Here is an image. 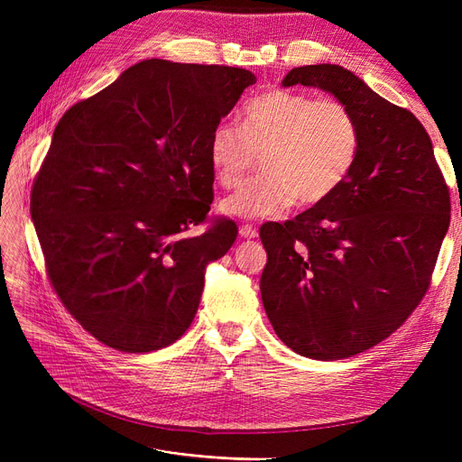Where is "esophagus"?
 Here are the masks:
<instances>
[{
	"instance_id": "1",
	"label": "esophagus",
	"mask_w": 462,
	"mask_h": 462,
	"mask_svg": "<svg viewBox=\"0 0 462 462\" xmlns=\"http://www.w3.org/2000/svg\"><path fill=\"white\" fill-rule=\"evenodd\" d=\"M239 235L243 236V239H254V236H258V231L253 227V226H241V229H239Z\"/></svg>"
}]
</instances>
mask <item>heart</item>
<instances>
[{
  "mask_svg": "<svg viewBox=\"0 0 462 462\" xmlns=\"http://www.w3.org/2000/svg\"><path fill=\"white\" fill-rule=\"evenodd\" d=\"M362 133L353 109L337 97L270 90L243 107L241 129L221 123L212 131L208 158L223 189L241 183L262 156V179L221 202L227 216L277 217L291 206L328 200L351 175Z\"/></svg>",
  "mask_w": 462,
  "mask_h": 462,
  "instance_id": "heart-1",
  "label": "heart"
}]
</instances>
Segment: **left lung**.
<instances>
[{
	"instance_id": "obj_1",
	"label": "left lung",
	"mask_w": 462,
	"mask_h": 462,
	"mask_svg": "<svg viewBox=\"0 0 462 462\" xmlns=\"http://www.w3.org/2000/svg\"><path fill=\"white\" fill-rule=\"evenodd\" d=\"M282 85L333 94L353 109L362 143L333 197L260 227L262 302L297 355L348 358L389 337L426 295L449 229V189L422 123L355 73L304 65Z\"/></svg>"
}]
</instances>
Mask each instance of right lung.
Listing matches in <instances>:
<instances>
[{"instance_id": "add662e5", "label": "right lung", "mask_w": 462, "mask_h": 462, "mask_svg": "<svg viewBox=\"0 0 462 462\" xmlns=\"http://www.w3.org/2000/svg\"><path fill=\"white\" fill-rule=\"evenodd\" d=\"M254 82L241 67L146 60L58 123L31 216L55 292L97 341L150 353L192 324L206 265L236 239L226 217L185 235L214 200L209 136Z\"/></svg>"}]
</instances>
